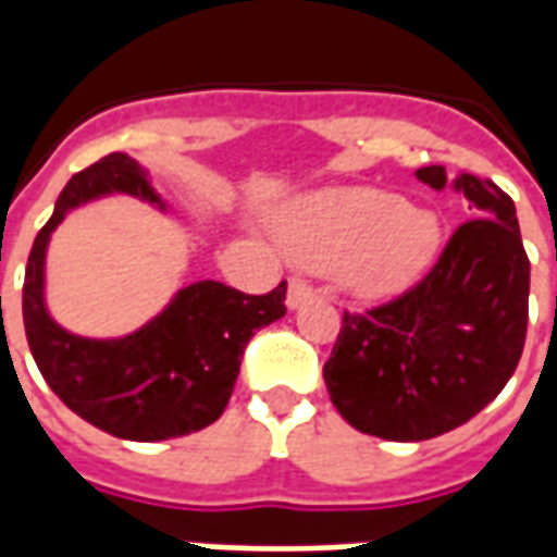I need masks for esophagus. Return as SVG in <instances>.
Wrapping results in <instances>:
<instances>
[{
    "label": "esophagus",
    "mask_w": 557,
    "mask_h": 557,
    "mask_svg": "<svg viewBox=\"0 0 557 557\" xmlns=\"http://www.w3.org/2000/svg\"><path fill=\"white\" fill-rule=\"evenodd\" d=\"M310 298H313V286H310L304 277H292L289 295H286V304H289L292 310H295V307H301V304H307Z\"/></svg>",
    "instance_id": "34e87169"
}]
</instances>
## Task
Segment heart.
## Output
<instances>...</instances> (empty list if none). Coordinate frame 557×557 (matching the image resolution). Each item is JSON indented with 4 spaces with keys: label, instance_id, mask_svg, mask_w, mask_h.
Listing matches in <instances>:
<instances>
[{
    "label": "heart",
    "instance_id": "obj_1",
    "mask_svg": "<svg viewBox=\"0 0 557 557\" xmlns=\"http://www.w3.org/2000/svg\"><path fill=\"white\" fill-rule=\"evenodd\" d=\"M301 265L343 268L349 292L367 301L397 295L430 268L438 250V220L409 199L375 187H343L307 199L283 230Z\"/></svg>",
    "mask_w": 557,
    "mask_h": 557
}]
</instances>
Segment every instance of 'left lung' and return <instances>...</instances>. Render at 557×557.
<instances>
[{"mask_svg": "<svg viewBox=\"0 0 557 557\" xmlns=\"http://www.w3.org/2000/svg\"><path fill=\"white\" fill-rule=\"evenodd\" d=\"M418 178L442 190L444 166ZM478 208L442 256L397 298L343 310L325 385L343 420L387 442H426L490 406L525 349L528 262L513 199L490 178L459 175Z\"/></svg>", "mask_w": 557, "mask_h": 557, "instance_id": "obj_1", "label": "left lung"}]
</instances>
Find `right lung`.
Here are the masks:
<instances>
[{"label":"right lung","instance_id":"add662e5","mask_svg":"<svg viewBox=\"0 0 557 557\" xmlns=\"http://www.w3.org/2000/svg\"><path fill=\"white\" fill-rule=\"evenodd\" d=\"M113 190L160 202L143 166L127 154L115 151L79 170L32 244L23 325L44 382L67 409L115 438L163 442L202 430L223 414L250 337L286 313V280L265 295L206 280L178 292L158 319L125 339L67 334L44 307L47 242L67 208Z\"/></svg>","mask_w":557,"mask_h":557}]
</instances>
